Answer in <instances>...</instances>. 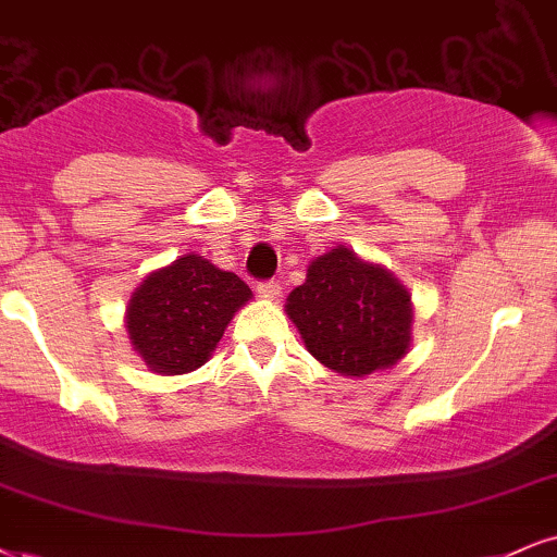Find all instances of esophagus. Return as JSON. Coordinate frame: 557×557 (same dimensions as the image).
Wrapping results in <instances>:
<instances>
[{
  "label": "esophagus",
  "mask_w": 557,
  "mask_h": 557,
  "mask_svg": "<svg viewBox=\"0 0 557 557\" xmlns=\"http://www.w3.org/2000/svg\"><path fill=\"white\" fill-rule=\"evenodd\" d=\"M258 297L260 299H268V301L278 299L281 297V284H278V281H260V284H258Z\"/></svg>",
  "instance_id": "34e87169"
}]
</instances>
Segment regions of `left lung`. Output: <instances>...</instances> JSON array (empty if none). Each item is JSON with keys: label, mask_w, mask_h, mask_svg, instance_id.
<instances>
[{"label": "left lung", "mask_w": 557, "mask_h": 557, "mask_svg": "<svg viewBox=\"0 0 557 557\" xmlns=\"http://www.w3.org/2000/svg\"><path fill=\"white\" fill-rule=\"evenodd\" d=\"M286 314L320 363L343 376L395 367L410 348V294L387 268L333 247L307 268Z\"/></svg>", "instance_id": "1"}]
</instances>
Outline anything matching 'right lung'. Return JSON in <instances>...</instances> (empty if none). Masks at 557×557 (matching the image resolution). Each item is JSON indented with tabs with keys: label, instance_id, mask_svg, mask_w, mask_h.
I'll use <instances>...</instances> for the list:
<instances>
[{
	"label": "right lung",
	"instance_id": "obj_1",
	"mask_svg": "<svg viewBox=\"0 0 557 557\" xmlns=\"http://www.w3.org/2000/svg\"><path fill=\"white\" fill-rule=\"evenodd\" d=\"M250 297L243 278L190 252L141 281L126 307L128 338L152 372H194Z\"/></svg>",
	"mask_w": 557,
	"mask_h": 557
}]
</instances>
